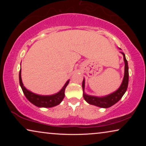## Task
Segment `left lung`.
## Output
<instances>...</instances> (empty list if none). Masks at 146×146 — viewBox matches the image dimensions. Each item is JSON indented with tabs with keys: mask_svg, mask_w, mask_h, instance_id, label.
<instances>
[{
	"mask_svg": "<svg viewBox=\"0 0 146 146\" xmlns=\"http://www.w3.org/2000/svg\"><path fill=\"white\" fill-rule=\"evenodd\" d=\"M121 53L123 54V60L125 63V69H124V76H123V81L121 84L116 91L113 92L110 94L106 96L102 97L94 96L88 95L84 92L85 88V80L84 78L82 82V89H83V96L84 98L88 103L90 104L96 106L104 108H107L111 107V106L114 105L117 103L119 100H120L127 90V86H128V80H129V72H128V64H127V61L125 58V54L123 52Z\"/></svg>",
	"mask_w": 146,
	"mask_h": 146,
	"instance_id": "obj_1",
	"label": "left lung"
}]
</instances>
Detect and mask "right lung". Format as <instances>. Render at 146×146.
<instances>
[{
  "label": "right lung",
  "instance_id": "add662e5",
  "mask_svg": "<svg viewBox=\"0 0 146 146\" xmlns=\"http://www.w3.org/2000/svg\"><path fill=\"white\" fill-rule=\"evenodd\" d=\"M69 81L70 80H68L66 82L62 88L60 90V91L56 94H55L50 96H42L36 94L28 90L24 86L21 78V69L19 72V82L21 88L23 90L24 94L25 95V96L28 99V100L31 102L33 104L35 105L36 106L39 108H52L60 104L61 102L63 100L64 98L65 88L68 86V84Z\"/></svg>",
  "mask_w": 146,
  "mask_h": 146
}]
</instances>
